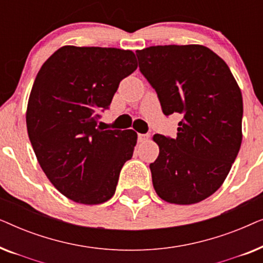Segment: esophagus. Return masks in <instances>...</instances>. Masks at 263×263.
Segmentation results:
<instances>
[{
  "label": "esophagus",
  "instance_id": "34e87169",
  "mask_svg": "<svg viewBox=\"0 0 263 263\" xmlns=\"http://www.w3.org/2000/svg\"><path fill=\"white\" fill-rule=\"evenodd\" d=\"M149 139V134H139L138 135V140L139 142H145Z\"/></svg>",
  "mask_w": 263,
  "mask_h": 263
}]
</instances>
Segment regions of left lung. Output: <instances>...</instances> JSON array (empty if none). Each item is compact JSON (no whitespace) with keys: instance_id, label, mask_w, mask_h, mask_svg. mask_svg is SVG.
I'll use <instances>...</instances> for the list:
<instances>
[{"instance_id":"8db88e82","label":"left lung","mask_w":263,"mask_h":263,"mask_svg":"<svg viewBox=\"0 0 263 263\" xmlns=\"http://www.w3.org/2000/svg\"><path fill=\"white\" fill-rule=\"evenodd\" d=\"M139 68L156 89L165 116L179 114L175 139L156 134L149 164L160 199L193 204L224 183L242 143L243 99L225 61L203 45L138 50Z\"/></svg>"}]
</instances>
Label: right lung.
Wrapping results in <instances>:
<instances>
[{
	"instance_id": "add662e5",
	"label": "right lung",
	"mask_w": 263,
	"mask_h": 263,
	"mask_svg": "<svg viewBox=\"0 0 263 263\" xmlns=\"http://www.w3.org/2000/svg\"><path fill=\"white\" fill-rule=\"evenodd\" d=\"M136 68L130 50L66 45L35 77L26 111L28 138L46 177L74 202L110 200L122 166L132 159L138 134L103 130L97 121Z\"/></svg>"
}]
</instances>
